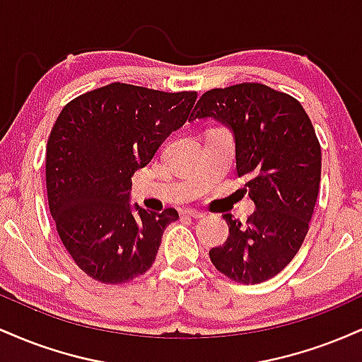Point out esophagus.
Wrapping results in <instances>:
<instances>
[{
  "label": "esophagus",
  "instance_id": "34e87169",
  "mask_svg": "<svg viewBox=\"0 0 362 362\" xmlns=\"http://www.w3.org/2000/svg\"><path fill=\"white\" fill-rule=\"evenodd\" d=\"M184 214L185 216H190V218H195V219H199V218H202V216H204V213H201V211H195V209H185L184 211Z\"/></svg>",
  "mask_w": 362,
  "mask_h": 362
}]
</instances>
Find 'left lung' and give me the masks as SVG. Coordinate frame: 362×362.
<instances>
[{
	"label": "left lung",
	"instance_id": "1",
	"mask_svg": "<svg viewBox=\"0 0 362 362\" xmlns=\"http://www.w3.org/2000/svg\"><path fill=\"white\" fill-rule=\"evenodd\" d=\"M214 119L235 139L236 172L255 211L224 214L230 235L209 250L219 272L242 284L279 274L301 248L317 204L322 149L301 103L260 83L206 91L189 120Z\"/></svg>",
	"mask_w": 362,
	"mask_h": 362
}]
</instances>
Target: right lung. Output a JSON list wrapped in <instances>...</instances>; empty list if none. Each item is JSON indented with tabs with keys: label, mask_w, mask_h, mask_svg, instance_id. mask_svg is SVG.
I'll use <instances>...</instances> for the list:
<instances>
[{
	"label": "right lung",
	"mask_w": 362,
	"mask_h": 362,
	"mask_svg": "<svg viewBox=\"0 0 362 362\" xmlns=\"http://www.w3.org/2000/svg\"><path fill=\"white\" fill-rule=\"evenodd\" d=\"M195 98L112 83L61 110L45 156L49 209L66 250L95 281L124 284L155 262L178 213L132 206L131 177L184 126Z\"/></svg>",
	"instance_id": "add662e5"
}]
</instances>
